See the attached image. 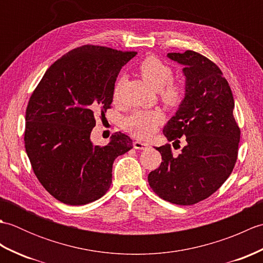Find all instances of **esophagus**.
I'll return each instance as SVG.
<instances>
[{
	"label": "esophagus",
	"mask_w": 263,
	"mask_h": 263,
	"mask_svg": "<svg viewBox=\"0 0 263 263\" xmlns=\"http://www.w3.org/2000/svg\"><path fill=\"white\" fill-rule=\"evenodd\" d=\"M133 147H135V149H138V150H144V149L149 148V143L136 140L135 142H133Z\"/></svg>",
	"instance_id": "34e87169"
}]
</instances>
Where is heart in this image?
Segmentation results:
<instances>
[{
	"mask_svg": "<svg viewBox=\"0 0 263 263\" xmlns=\"http://www.w3.org/2000/svg\"><path fill=\"white\" fill-rule=\"evenodd\" d=\"M139 74L149 86L159 89L160 98L170 106L181 104L185 96V85L180 80H173V70L157 57H148L138 65ZM122 78L116 81L113 99L119 100ZM164 122V114L159 109L135 110L124 120V128L137 138L148 139Z\"/></svg>",
	"mask_w": 263,
	"mask_h": 263,
	"instance_id": "1",
	"label": "heart"
}]
</instances>
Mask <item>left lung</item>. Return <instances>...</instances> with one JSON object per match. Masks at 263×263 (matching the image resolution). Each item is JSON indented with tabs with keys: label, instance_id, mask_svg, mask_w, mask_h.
Listing matches in <instances>:
<instances>
[{
	"label": "left lung",
	"instance_id": "left-lung-1",
	"mask_svg": "<svg viewBox=\"0 0 263 263\" xmlns=\"http://www.w3.org/2000/svg\"><path fill=\"white\" fill-rule=\"evenodd\" d=\"M167 57L184 65L185 97L163 132L173 147H180V138L185 146L178 156L168 143L156 148L163 160L148 182L161 199L191 205L209 198L231 175L241 130L233 115L231 87L212 61L193 51Z\"/></svg>",
	"mask_w": 263,
	"mask_h": 263
}]
</instances>
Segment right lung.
<instances>
[{"instance_id":"add662e5","label":"right lung","mask_w":263,"mask_h":263,"mask_svg":"<svg viewBox=\"0 0 263 263\" xmlns=\"http://www.w3.org/2000/svg\"><path fill=\"white\" fill-rule=\"evenodd\" d=\"M137 52L83 45L49 66L26 109L25 147L32 171L61 202L81 205L107 192L117 156L132 149L130 137L115 132L108 144L90 140L95 114L113 102L116 78Z\"/></svg>"}]
</instances>
